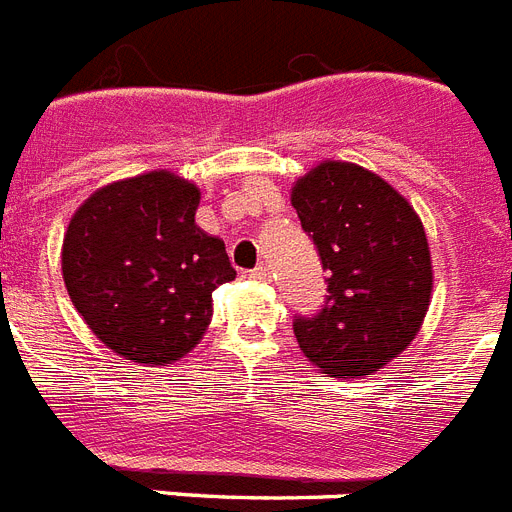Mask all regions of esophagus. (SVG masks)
Returning <instances> with one entry per match:
<instances>
[{
    "label": "esophagus",
    "instance_id": "34e87169",
    "mask_svg": "<svg viewBox=\"0 0 512 512\" xmlns=\"http://www.w3.org/2000/svg\"><path fill=\"white\" fill-rule=\"evenodd\" d=\"M270 276L273 273H270L268 265H257L255 270H249V278H255V281H270Z\"/></svg>",
    "mask_w": 512,
    "mask_h": 512
}]
</instances>
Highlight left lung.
<instances>
[{
    "mask_svg": "<svg viewBox=\"0 0 512 512\" xmlns=\"http://www.w3.org/2000/svg\"><path fill=\"white\" fill-rule=\"evenodd\" d=\"M291 205L328 270L320 315L294 336L328 377L375 375L409 349L432 302V255L414 205L375 171L320 161L291 187Z\"/></svg>",
    "mask_w": 512,
    "mask_h": 512,
    "instance_id": "obj_1",
    "label": "left lung"
}]
</instances>
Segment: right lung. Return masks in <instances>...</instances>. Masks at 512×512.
Wrapping results in <instances>:
<instances>
[{"label": "right lung", "mask_w": 512, "mask_h": 512, "mask_svg": "<svg viewBox=\"0 0 512 512\" xmlns=\"http://www.w3.org/2000/svg\"><path fill=\"white\" fill-rule=\"evenodd\" d=\"M200 187L169 169L111 182L72 213L62 278L93 336L122 359L166 367L195 349L213 291L236 278L226 244L195 223Z\"/></svg>", "instance_id": "1"}]
</instances>
